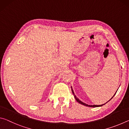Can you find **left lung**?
<instances>
[{
  "label": "left lung",
  "mask_w": 129,
  "mask_h": 129,
  "mask_svg": "<svg viewBox=\"0 0 129 129\" xmlns=\"http://www.w3.org/2000/svg\"><path fill=\"white\" fill-rule=\"evenodd\" d=\"M72 93H73V95H74V96H75V99L76 100V101H77L78 103H80V104H82V105H84V106H89V107H93V108H95V107H99V106H102V105H105V104H103V105H88V104H86L85 103H84V102H82V101H81L80 100L78 99V98L76 97V96L75 95V93H74V91H73V89H72ZM114 94V95H115ZM114 95H113V97H114ZM112 97V98H113ZM110 99V100H111ZM110 100H109V101H110Z\"/></svg>",
  "instance_id": "1"
}]
</instances>
